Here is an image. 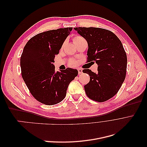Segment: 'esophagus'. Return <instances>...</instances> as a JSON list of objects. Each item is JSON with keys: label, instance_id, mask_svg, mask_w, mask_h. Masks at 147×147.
<instances>
[{"label": "esophagus", "instance_id": "obj_1", "mask_svg": "<svg viewBox=\"0 0 147 147\" xmlns=\"http://www.w3.org/2000/svg\"><path fill=\"white\" fill-rule=\"evenodd\" d=\"M78 75H80L83 73V70L82 69H78Z\"/></svg>", "mask_w": 147, "mask_h": 147}]
</instances>
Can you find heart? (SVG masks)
I'll return each mask as SVG.
<instances>
[{
    "label": "heart",
    "mask_w": 147,
    "mask_h": 147,
    "mask_svg": "<svg viewBox=\"0 0 147 147\" xmlns=\"http://www.w3.org/2000/svg\"><path fill=\"white\" fill-rule=\"evenodd\" d=\"M83 38H82V37H80V36H75V37L74 38V43H75V44L77 42H78V41L82 40H83ZM75 64H76V63H75V61H72L70 62V65H73V66H74V65H75Z\"/></svg>",
    "instance_id": "heart-1"
}]
</instances>
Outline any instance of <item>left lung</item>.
<instances>
[{"instance_id": "1", "label": "left lung", "mask_w": 147, "mask_h": 147, "mask_svg": "<svg viewBox=\"0 0 147 147\" xmlns=\"http://www.w3.org/2000/svg\"><path fill=\"white\" fill-rule=\"evenodd\" d=\"M78 34L85 38L88 49V62L96 63L98 72L84 69L90 80L84 86L88 97L104 102L119 91L126 77L127 56L118 37L111 31L98 28H75Z\"/></svg>"}]
</instances>
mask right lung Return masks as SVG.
Segmentation results:
<instances>
[{"label": "right lung", "mask_w": 147, "mask_h": 147, "mask_svg": "<svg viewBox=\"0 0 147 147\" xmlns=\"http://www.w3.org/2000/svg\"><path fill=\"white\" fill-rule=\"evenodd\" d=\"M72 30L60 28L38 34L24 48L20 59L22 77L31 94L42 104L59 103L65 98L69 84L77 76V69L56 72L53 64L55 55Z\"/></svg>", "instance_id": "right-lung-1"}]
</instances>
